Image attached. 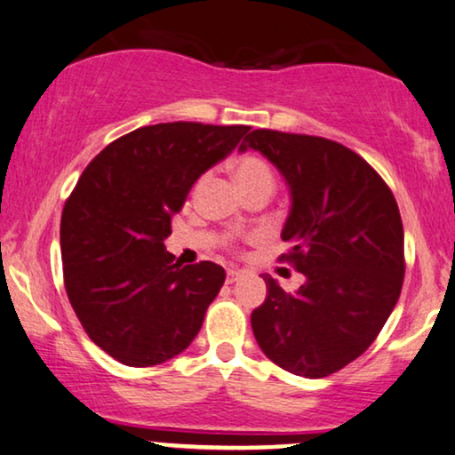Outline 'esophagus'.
I'll return each instance as SVG.
<instances>
[{"instance_id":"obj_1","label":"esophagus","mask_w":455,"mask_h":455,"mask_svg":"<svg viewBox=\"0 0 455 455\" xmlns=\"http://www.w3.org/2000/svg\"><path fill=\"white\" fill-rule=\"evenodd\" d=\"M243 274H244L243 270H236V267H229L228 274H226V280H228V283H236V280L243 276Z\"/></svg>"}]
</instances>
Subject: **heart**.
Returning a JSON list of instances; mask_svg holds the SVG:
<instances>
[{
  "label": "heart",
  "mask_w": 455,
  "mask_h": 455,
  "mask_svg": "<svg viewBox=\"0 0 455 455\" xmlns=\"http://www.w3.org/2000/svg\"><path fill=\"white\" fill-rule=\"evenodd\" d=\"M234 179H236L240 189L253 188V185L261 183L274 188L272 168L261 158H257V156H244V158L236 160V164H234Z\"/></svg>",
  "instance_id": "1"
}]
</instances>
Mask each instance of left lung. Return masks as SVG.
Segmentation results:
<instances>
[{"mask_svg":"<svg viewBox=\"0 0 455 455\" xmlns=\"http://www.w3.org/2000/svg\"><path fill=\"white\" fill-rule=\"evenodd\" d=\"M255 149L283 175L291 209L283 240L304 284L287 293L267 274L251 314L263 355L301 378H327L373 344L399 301L405 257L395 196L361 156L310 134L253 131Z\"/></svg>","mask_w":455,"mask_h":455,"instance_id":"obj_1","label":"left lung"}]
</instances>
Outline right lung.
<instances>
[{"instance_id":"1","label":"right lung","mask_w":455,"mask_h":455,"mask_svg":"<svg viewBox=\"0 0 455 455\" xmlns=\"http://www.w3.org/2000/svg\"><path fill=\"white\" fill-rule=\"evenodd\" d=\"M246 132L198 122L137 128L100 151L67 200V297L88 338L122 364L166 363L198 335L226 270L181 266L164 240L192 185Z\"/></svg>"}]
</instances>
